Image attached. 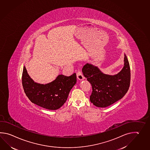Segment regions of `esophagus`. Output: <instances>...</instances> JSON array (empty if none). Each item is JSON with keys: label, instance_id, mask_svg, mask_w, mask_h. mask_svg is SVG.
I'll return each mask as SVG.
<instances>
[{"label": "esophagus", "instance_id": "1", "mask_svg": "<svg viewBox=\"0 0 150 150\" xmlns=\"http://www.w3.org/2000/svg\"><path fill=\"white\" fill-rule=\"evenodd\" d=\"M77 77L78 80H80V81H82L84 79V77L83 76L81 71H80V70H79L77 73Z\"/></svg>", "mask_w": 150, "mask_h": 150}]
</instances>
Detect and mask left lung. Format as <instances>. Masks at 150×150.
Instances as JSON below:
<instances>
[{"label": "left lung", "instance_id": "8db88e82", "mask_svg": "<svg viewBox=\"0 0 150 150\" xmlns=\"http://www.w3.org/2000/svg\"><path fill=\"white\" fill-rule=\"evenodd\" d=\"M125 55L124 66L119 73L110 75L103 73L93 64L87 63L82 68L83 75L92 86L90 100L95 106L106 107L119 100L128 90L130 83V69Z\"/></svg>", "mask_w": 150, "mask_h": 150}]
</instances>
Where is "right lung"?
I'll use <instances>...</instances> for the list:
<instances>
[{"label":"right lung","mask_w":150,"mask_h":150,"mask_svg":"<svg viewBox=\"0 0 150 150\" xmlns=\"http://www.w3.org/2000/svg\"><path fill=\"white\" fill-rule=\"evenodd\" d=\"M76 75H59L55 80L43 84L34 82L23 67L22 81L25 93L33 103L49 110H58L64 104L76 83Z\"/></svg>","instance_id":"obj_1"}]
</instances>
